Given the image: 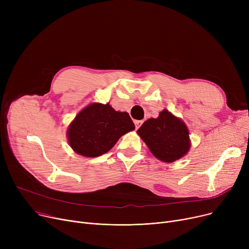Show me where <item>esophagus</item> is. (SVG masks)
<instances>
[{"mask_svg": "<svg viewBox=\"0 0 249 249\" xmlns=\"http://www.w3.org/2000/svg\"><path fill=\"white\" fill-rule=\"evenodd\" d=\"M134 123H135V127H136V129H138V128L141 126V124L143 123V121H142V120H135V121H134Z\"/></svg>", "mask_w": 249, "mask_h": 249, "instance_id": "obj_1", "label": "esophagus"}]
</instances>
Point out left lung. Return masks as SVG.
Segmentation results:
<instances>
[{
    "label": "left lung",
    "instance_id": "1",
    "mask_svg": "<svg viewBox=\"0 0 249 249\" xmlns=\"http://www.w3.org/2000/svg\"><path fill=\"white\" fill-rule=\"evenodd\" d=\"M152 154L164 162L182 158L190 148L189 130L178 118L163 110L159 118H150L137 130Z\"/></svg>",
    "mask_w": 249,
    "mask_h": 249
}]
</instances>
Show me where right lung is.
I'll use <instances>...</instances> for the list:
<instances>
[{
  "instance_id": "add662e5",
  "label": "right lung",
  "mask_w": 249,
  "mask_h": 249,
  "mask_svg": "<svg viewBox=\"0 0 249 249\" xmlns=\"http://www.w3.org/2000/svg\"><path fill=\"white\" fill-rule=\"evenodd\" d=\"M135 129L126 112L115 111L109 103L91 104L76 115L69 127L71 147L87 158L108 152L122 135Z\"/></svg>"
}]
</instances>
